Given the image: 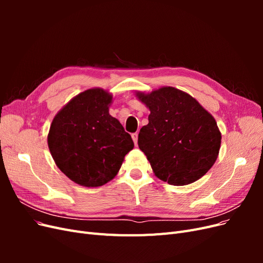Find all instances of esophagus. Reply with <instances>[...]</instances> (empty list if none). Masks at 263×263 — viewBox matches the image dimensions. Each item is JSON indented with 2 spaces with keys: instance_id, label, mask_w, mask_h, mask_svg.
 <instances>
[{
  "instance_id": "34e87169",
  "label": "esophagus",
  "mask_w": 263,
  "mask_h": 263,
  "mask_svg": "<svg viewBox=\"0 0 263 263\" xmlns=\"http://www.w3.org/2000/svg\"><path fill=\"white\" fill-rule=\"evenodd\" d=\"M132 138H133V140H134V144H135V146H137V141H138V134H137V133L133 134V135H132Z\"/></svg>"
}]
</instances>
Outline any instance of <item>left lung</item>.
<instances>
[{
	"mask_svg": "<svg viewBox=\"0 0 263 263\" xmlns=\"http://www.w3.org/2000/svg\"><path fill=\"white\" fill-rule=\"evenodd\" d=\"M149 108V123L138 135V146L155 176L171 185H187L201 179L218 157L221 134L217 123L186 92L162 86L136 92Z\"/></svg>",
	"mask_w": 263,
	"mask_h": 263,
	"instance_id": "8db88e82",
	"label": "left lung"
}]
</instances>
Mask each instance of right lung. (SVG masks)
I'll list each match as a JSON object with an SVG mask.
<instances>
[{
	"label": "right lung",
	"instance_id": "obj_1",
	"mask_svg": "<svg viewBox=\"0 0 263 263\" xmlns=\"http://www.w3.org/2000/svg\"><path fill=\"white\" fill-rule=\"evenodd\" d=\"M113 95L101 87L71 99L52 119L48 147L58 168L79 185L97 187L115 178L134 141L108 113Z\"/></svg>",
	"mask_w": 263,
	"mask_h": 263
}]
</instances>
